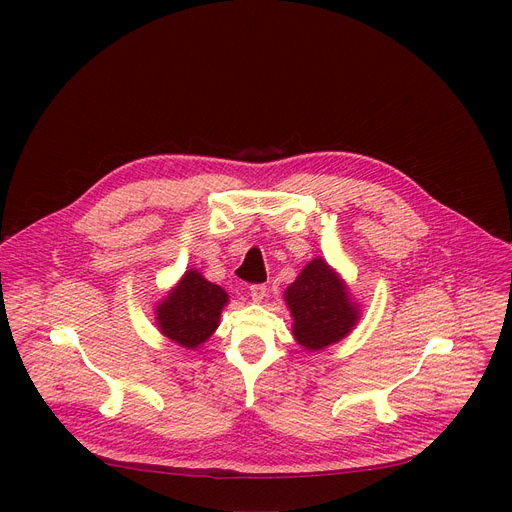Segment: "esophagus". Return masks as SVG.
I'll return each mask as SVG.
<instances>
[{
    "label": "esophagus",
    "mask_w": 512,
    "mask_h": 512,
    "mask_svg": "<svg viewBox=\"0 0 512 512\" xmlns=\"http://www.w3.org/2000/svg\"><path fill=\"white\" fill-rule=\"evenodd\" d=\"M267 296V285L265 283H253L251 285V298L255 302H261Z\"/></svg>",
    "instance_id": "34e87169"
}]
</instances>
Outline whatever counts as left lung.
Instances as JSON below:
<instances>
[{
  "instance_id": "left-lung-1",
  "label": "left lung",
  "mask_w": 512,
  "mask_h": 512,
  "mask_svg": "<svg viewBox=\"0 0 512 512\" xmlns=\"http://www.w3.org/2000/svg\"><path fill=\"white\" fill-rule=\"evenodd\" d=\"M294 316V336L308 350L324 348L344 338L358 320L348 291L324 259L310 261L285 291Z\"/></svg>"
}]
</instances>
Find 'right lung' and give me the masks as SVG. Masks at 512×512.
I'll list each match as a JSON object with an SVG mask.
<instances>
[{"label": "right lung", "instance_id": "obj_1", "mask_svg": "<svg viewBox=\"0 0 512 512\" xmlns=\"http://www.w3.org/2000/svg\"><path fill=\"white\" fill-rule=\"evenodd\" d=\"M229 296L198 271H186L178 287L158 306V326L182 348H198L218 328Z\"/></svg>", "mask_w": 512, "mask_h": 512}]
</instances>
